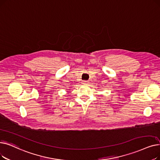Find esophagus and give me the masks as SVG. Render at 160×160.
<instances>
[{
	"mask_svg": "<svg viewBox=\"0 0 160 160\" xmlns=\"http://www.w3.org/2000/svg\"><path fill=\"white\" fill-rule=\"evenodd\" d=\"M82 84L84 85H88L89 84V82L88 81H86V80H84L82 82Z\"/></svg>",
	"mask_w": 160,
	"mask_h": 160,
	"instance_id": "1",
	"label": "esophagus"
}]
</instances>
